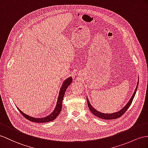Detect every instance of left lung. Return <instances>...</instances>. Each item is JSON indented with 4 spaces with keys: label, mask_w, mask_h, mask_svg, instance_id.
<instances>
[{
    "label": "left lung",
    "mask_w": 148,
    "mask_h": 148,
    "mask_svg": "<svg viewBox=\"0 0 148 148\" xmlns=\"http://www.w3.org/2000/svg\"><path fill=\"white\" fill-rule=\"evenodd\" d=\"M138 84H139V81H138L137 86H136V88L134 90L133 94H132V96L130 99V100L129 101V102L127 103V104L125 106L123 109H121L120 111H117L116 112H114V113H112V114L101 112L99 111H98L97 110H96V109H94V107L92 106V105L90 104V102L88 99V98L87 97V102H88V105L89 110L90 111V112H91L93 114L94 116H96L97 117H99V118H101V119L108 120V119H116V118H119V117H120L121 116H123V114H124V112L127 111V109L131 106V104L132 103V100H133V98L134 97L136 92V91H137V88H138Z\"/></svg>",
    "instance_id": "obj_1"
}]
</instances>
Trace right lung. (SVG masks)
Masks as SVG:
<instances>
[{"instance_id":"add662e5","label":"right lung","mask_w":148,"mask_h":148,"mask_svg":"<svg viewBox=\"0 0 148 148\" xmlns=\"http://www.w3.org/2000/svg\"><path fill=\"white\" fill-rule=\"evenodd\" d=\"M73 81V78L72 77H69V78H67V79H66L65 81H64L63 84L60 88V92L59 94V96H58V101H57L56 103V108L54 109V110L53 112H52L50 114L49 116L44 117H32L28 116L27 114H25L22 112L19 108H18V110L20 111V112L23 115L24 117H25L26 119L32 121V122H36V123H47V122H50V121H52L54 119H55L58 116L59 114V113L61 111L62 109V100L64 98V96L65 94L66 90L67 88V87L69 86L71 83Z\"/></svg>"}]
</instances>
